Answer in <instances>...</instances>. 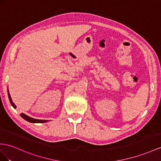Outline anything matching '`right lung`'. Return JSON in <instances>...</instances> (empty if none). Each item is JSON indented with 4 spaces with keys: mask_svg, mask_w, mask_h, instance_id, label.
<instances>
[{
    "mask_svg": "<svg viewBox=\"0 0 161 161\" xmlns=\"http://www.w3.org/2000/svg\"><path fill=\"white\" fill-rule=\"evenodd\" d=\"M8 97H9V99L10 101L11 105L13 106L14 108H16V106L15 105V104L14 103L13 101H12V100H11V98L10 97L9 91H8ZM20 116H21V117L22 118H24L25 120L29 122H32V123H43V122H46L47 121V120H37V119L32 118H31L29 116H26V115H25L24 114H20Z\"/></svg>",
    "mask_w": 161,
    "mask_h": 161,
    "instance_id": "add662e5",
    "label": "right lung"
}]
</instances>
